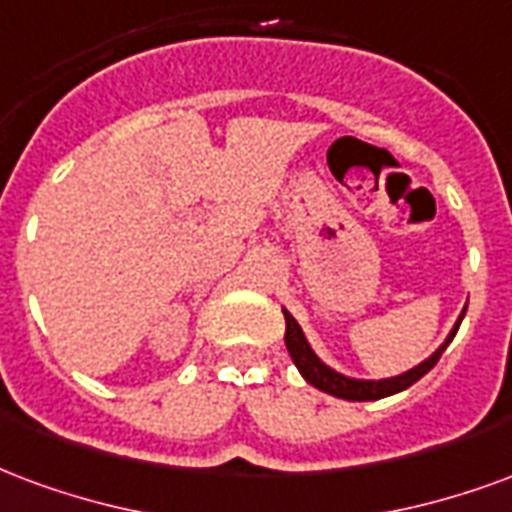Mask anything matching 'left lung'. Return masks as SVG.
<instances>
[{"instance_id": "1", "label": "left lung", "mask_w": 512, "mask_h": 512, "mask_svg": "<svg viewBox=\"0 0 512 512\" xmlns=\"http://www.w3.org/2000/svg\"><path fill=\"white\" fill-rule=\"evenodd\" d=\"M464 313L466 308L461 311V316H458V322H455L450 338H447V341L442 343V346H439V349H436L425 363H420L417 368H412V371H406V374L393 376V379H379V382L349 379V376L335 374L333 368H327V365L313 354V349L308 346V341H305V335H302L300 324L294 322V316L289 311H283V319H286V335H283V338H286V349H289V354H292L297 371H300V374L305 376V382L313 384L316 390H322V393L327 395H335V398H343V401H379V398H387V395L401 393V390H406V387H412L417 379H423V376L428 374L436 363H439V357H442V352L447 349V343L453 341V335L458 333Z\"/></svg>"}]
</instances>
